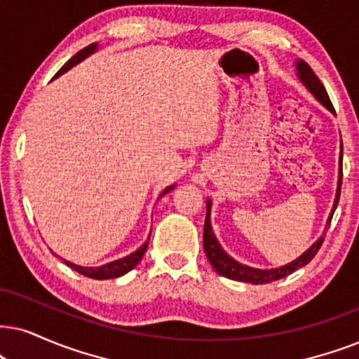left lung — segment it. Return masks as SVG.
Listing matches in <instances>:
<instances>
[{"label": "left lung", "mask_w": 359, "mask_h": 359, "mask_svg": "<svg viewBox=\"0 0 359 359\" xmlns=\"http://www.w3.org/2000/svg\"><path fill=\"white\" fill-rule=\"evenodd\" d=\"M294 67H297V78L300 79V83L308 89V93H310L311 96L321 104V106L328 109L331 114H334L333 104H331V101H330L328 93H326L323 84L320 83V79L316 78L315 72L311 71V67L308 66L305 61H302V59L294 61ZM341 157H343V146H341V152H339V172H338L337 195H334L333 208H331L328 220H326L323 235H321V237L316 240V242L313 243L310 248H308V250L303 252L300 257L294 258V260L287 263V265L276 266V269H255V266L243 265V263L235 260L233 257H230L229 253L222 248V245L219 243V240H217L215 233H213V229H212V222H210L212 201L210 198H207V215H205V225H203V250H205V255L208 258V262H210V265L213 266V270H215L219 275L225 276V278H230L235 281H243V283L263 285V283H271V281H275V280L285 278V276L293 273L294 270L302 269V266H305L306 263H310L313 260V257L316 255V252L320 250L321 243H323V240H325V232L328 230L330 222H331V219H333V213L338 207L339 192H341V174H343Z\"/></svg>", "instance_id": "1"}]
</instances>
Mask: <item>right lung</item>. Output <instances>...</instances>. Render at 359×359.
I'll list each match as a JSON object with an SVG mask.
<instances>
[{
	"instance_id": "obj_1",
	"label": "right lung",
	"mask_w": 359,
	"mask_h": 359,
	"mask_svg": "<svg viewBox=\"0 0 359 359\" xmlns=\"http://www.w3.org/2000/svg\"><path fill=\"white\" fill-rule=\"evenodd\" d=\"M97 48H99V46H97V43H93V44H89L88 48L81 49V51H79L78 54H74V56H72V57L69 59V61H67L66 65L62 66L61 69L57 71V74L54 76V79L59 78V76H61V74H65V72H66V71H69L71 67H74L76 65H79L81 61H84V59L88 57V56H90V54L96 53V51H97ZM174 187H175V184H174V185H169V187H167L165 190H162V194L158 195V198L164 197V195H165L167 192H170V190L174 189ZM149 238H151V235H149ZM149 238H147L146 242H144L142 245H140V247L137 248V250L130 253V255L122 257V258H119V260H114V262L104 263V265H101V266H81V265H76V263L67 262V260H62V262H65L66 265L69 266V269H72L74 271H78V273L84 275V276H89V278H94V280H109V278H117V276L126 275L127 271L133 270L134 266L137 265V263H139L140 260H142L144 253H146V250H147Z\"/></svg>"
}]
</instances>
